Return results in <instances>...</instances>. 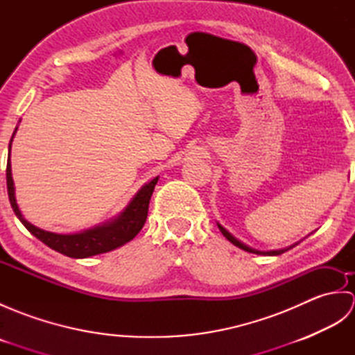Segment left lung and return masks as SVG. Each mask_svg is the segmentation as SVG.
I'll return each instance as SVG.
<instances>
[{
  "mask_svg": "<svg viewBox=\"0 0 355 355\" xmlns=\"http://www.w3.org/2000/svg\"><path fill=\"white\" fill-rule=\"evenodd\" d=\"M218 229L221 230V233L223 235L227 238L232 244H235L236 247H239V248H243V250H245V252H248V253H256V254H268V256H277V254H282L284 252H286V250H290V248H293L294 245H290V247H286V248H281V250H270V252H261V250H254V248H252V247H248V245H245V244H243L241 243L239 239H236L235 236L232 235V233H229L227 230H225L221 224H218ZM299 244V243H297Z\"/></svg>",
  "mask_w": 355,
  "mask_h": 355,
  "instance_id": "obj_1",
  "label": "left lung"
}]
</instances>
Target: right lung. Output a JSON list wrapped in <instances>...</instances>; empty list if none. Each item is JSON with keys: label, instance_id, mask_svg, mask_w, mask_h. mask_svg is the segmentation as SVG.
<instances>
[{"label": "right lung", "instance_id": "1", "mask_svg": "<svg viewBox=\"0 0 355 355\" xmlns=\"http://www.w3.org/2000/svg\"><path fill=\"white\" fill-rule=\"evenodd\" d=\"M18 126L15 128L13 135L17 132ZM9 143V157H7V169H6V178H7V193H9V200L15 215L18 216V220L26 225V229L36 236L45 245H49L53 250L62 253L70 258H89V256L107 253L114 250V248L123 245L137 235L141 230L143 225L146 223L148 216V207L150 195L154 192V187L158 182V177L150 180L148 184H145L141 189L134 195L132 200L130 201L123 212L114 220L108 223H103L101 225H96L93 229L84 230L80 233H71V235H62V233H53L42 230L36 225L30 224L27 220H24L21 210L17 205V198H15V184L12 178V164H10V148L12 140Z\"/></svg>", "mask_w": 355, "mask_h": 355}]
</instances>
